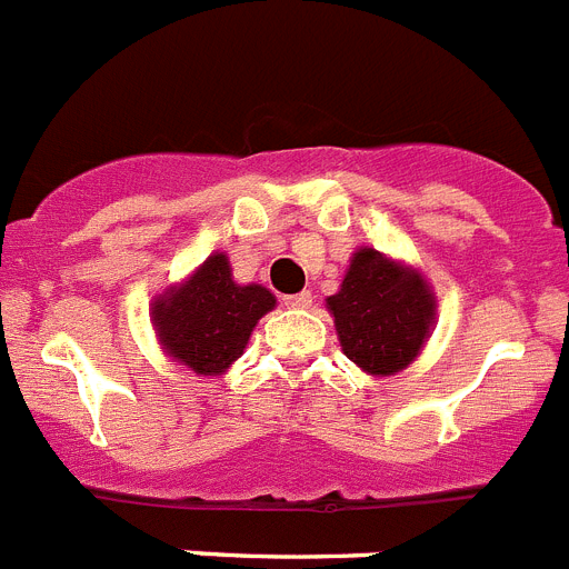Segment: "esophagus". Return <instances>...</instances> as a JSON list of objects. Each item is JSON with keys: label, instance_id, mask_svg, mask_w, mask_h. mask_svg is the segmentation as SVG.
Returning a JSON list of instances; mask_svg holds the SVG:
<instances>
[{"label": "esophagus", "instance_id": "1", "mask_svg": "<svg viewBox=\"0 0 569 569\" xmlns=\"http://www.w3.org/2000/svg\"><path fill=\"white\" fill-rule=\"evenodd\" d=\"M281 301H284V308L301 310V308H310V305H313V293H310V290H301V293L284 296Z\"/></svg>", "mask_w": 569, "mask_h": 569}]
</instances>
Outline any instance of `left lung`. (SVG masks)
Wrapping results in <instances>:
<instances>
[{
	"mask_svg": "<svg viewBox=\"0 0 569 569\" xmlns=\"http://www.w3.org/2000/svg\"><path fill=\"white\" fill-rule=\"evenodd\" d=\"M328 308L347 359L376 376L405 370L419 356L436 316L427 281L370 248L353 256Z\"/></svg>",
	"mask_w": 569,
	"mask_h": 569,
	"instance_id": "obj_1",
	"label": "left lung"
}]
</instances>
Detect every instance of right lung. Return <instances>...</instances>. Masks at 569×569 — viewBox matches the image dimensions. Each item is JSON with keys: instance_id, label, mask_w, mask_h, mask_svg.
<instances>
[{"instance_id": "obj_1", "label": "right lung", "mask_w": 569, "mask_h": 569, "mask_svg": "<svg viewBox=\"0 0 569 569\" xmlns=\"http://www.w3.org/2000/svg\"><path fill=\"white\" fill-rule=\"evenodd\" d=\"M276 308L261 284H236L228 256L216 253L182 288L153 305L164 350L202 376L222 373L244 353L256 321Z\"/></svg>"}]
</instances>
